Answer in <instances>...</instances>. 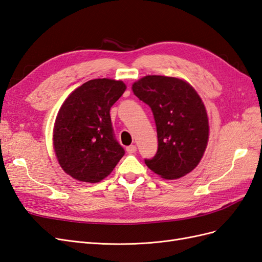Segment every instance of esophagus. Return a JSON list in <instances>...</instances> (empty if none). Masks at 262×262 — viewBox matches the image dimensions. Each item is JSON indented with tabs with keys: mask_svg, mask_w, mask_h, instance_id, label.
Masks as SVG:
<instances>
[{
	"mask_svg": "<svg viewBox=\"0 0 262 262\" xmlns=\"http://www.w3.org/2000/svg\"><path fill=\"white\" fill-rule=\"evenodd\" d=\"M126 152H128L129 154L136 153V152H137V146H136V145H130V146H128V147H126Z\"/></svg>",
	"mask_w": 262,
	"mask_h": 262,
	"instance_id": "34e87169",
	"label": "esophagus"
}]
</instances>
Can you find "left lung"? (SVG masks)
Instances as JSON below:
<instances>
[{
	"label": "left lung",
	"mask_w": 262,
	"mask_h": 262,
	"mask_svg": "<svg viewBox=\"0 0 262 262\" xmlns=\"http://www.w3.org/2000/svg\"><path fill=\"white\" fill-rule=\"evenodd\" d=\"M136 96L152 109L158 148L144 160L165 179H178L199 164L209 140L207 110L199 95L176 77L147 75L132 85Z\"/></svg>",
	"instance_id": "left-lung-1"
}]
</instances>
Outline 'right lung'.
Masks as SVG:
<instances>
[{"instance_id": "obj_1", "label": "right lung", "mask_w": 262, "mask_h": 262, "mask_svg": "<svg viewBox=\"0 0 262 262\" xmlns=\"http://www.w3.org/2000/svg\"><path fill=\"white\" fill-rule=\"evenodd\" d=\"M125 89L121 81L96 78L77 87L63 102L54 123L53 146L60 166L71 177L98 182L124 155L109 113Z\"/></svg>"}]
</instances>
